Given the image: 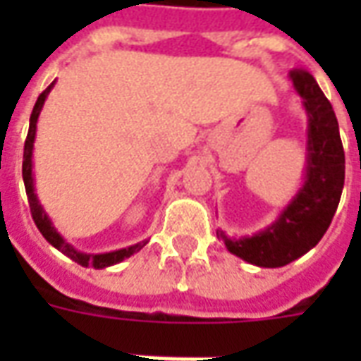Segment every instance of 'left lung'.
<instances>
[{"label":"left lung","mask_w":361,"mask_h":361,"mask_svg":"<svg viewBox=\"0 0 361 361\" xmlns=\"http://www.w3.org/2000/svg\"><path fill=\"white\" fill-rule=\"evenodd\" d=\"M290 79L310 116L307 176L292 204L265 232L230 240L216 232L230 253L257 267H284L315 247L333 220L344 188V149L331 102L313 75L292 69Z\"/></svg>","instance_id":"8db88e82"}]
</instances>
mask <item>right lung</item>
Wrapping results in <instances>:
<instances>
[{
    "mask_svg": "<svg viewBox=\"0 0 361 361\" xmlns=\"http://www.w3.org/2000/svg\"><path fill=\"white\" fill-rule=\"evenodd\" d=\"M54 87L51 82L50 87L46 90H42V94L38 96L35 108H32V114H30V126H28V135L27 141H25V152H23V180H25V189H27L28 197V207H30V214H32V220H35L36 228L40 230V234L48 240V242L59 250L63 255H67L69 259H73L75 263H79L82 267H94V269H104V267L116 265L119 261H123L129 255H133L139 250H142L147 242L137 243V245H131L127 250L111 251V253H102V255H87V253H81V251L73 250L67 242H63V238L54 230L51 222L46 216V212L42 211V207L38 204V199L35 195V183H32V142H35V133H36V121H38V114L42 110V104L46 100V96L50 92V89Z\"/></svg>",
    "mask_w": 361,
    "mask_h": 361,
    "instance_id": "right-lung-1",
    "label": "right lung"
}]
</instances>
